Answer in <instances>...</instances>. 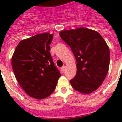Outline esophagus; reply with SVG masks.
Masks as SVG:
<instances>
[{"label": "esophagus", "instance_id": "obj_1", "mask_svg": "<svg viewBox=\"0 0 122 122\" xmlns=\"http://www.w3.org/2000/svg\"><path fill=\"white\" fill-rule=\"evenodd\" d=\"M65 71V66H63V67H61V71L64 72Z\"/></svg>", "mask_w": 122, "mask_h": 122}]
</instances>
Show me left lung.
Wrapping results in <instances>:
<instances>
[{
  "mask_svg": "<svg viewBox=\"0 0 122 122\" xmlns=\"http://www.w3.org/2000/svg\"><path fill=\"white\" fill-rule=\"evenodd\" d=\"M61 38L70 46L76 61V74L70 80L77 92L89 94L102 84L108 71L110 50L99 33L87 28L61 30Z\"/></svg>",
  "mask_w": 122,
  "mask_h": 122,
  "instance_id": "1",
  "label": "left lung"
}]
</instances>
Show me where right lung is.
<instances>
[{"instance_id":"1","label":"right lung","mask_w":122,"mask_h":122,"mask_svg":"<svg viewBox=\"0 0 122 122\" xmlns=\"http://www.w3.org/2000/svg\"><path fill=\"white\" fill-rule=\"evenodd\" d=\"M53 34L45 32L20 41L12 57L15 76L30 97L42 99L56 89L61 74L50 53Z\"/></svg>"}]
</instances>
